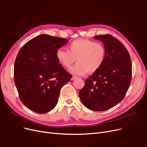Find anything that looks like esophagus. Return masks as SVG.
<instances>
[{
    "instance_id": "esophagus-1",
    "label": "esophagus",
    "mask_w": 147,
    "mask_h": 147,
    "mask_svg": "<svg viewBox=\"0 0 147 147\" xmlns=\"http://www.w3.org/2000/svg\"><path fill=\"white\" fill-rule=\"evenodd\" d=\"M76 78H77V76H75V75H73L72 77L71 78V80H75Z\"/></svg>"
}]
</instances>
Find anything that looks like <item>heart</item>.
<instances>
[{"label": "heart", "instance_id": "obj_1", "mask_svg": "<svg viewBox=\"0 0 147 147\" xmlns=\"http://www.w3.org/2000/svg\"><path fill=\"white\" fill-rule=\"evenodd\" d=\"M106 50L102 43L84 38L70 43L68 50L60 48L56 51L57 61L67 69H70L77 59V64L70 71L78 75L96 72L104 64Z\"/></svg>", "mask_w": 147, "mask_h": 147}]
</instances>
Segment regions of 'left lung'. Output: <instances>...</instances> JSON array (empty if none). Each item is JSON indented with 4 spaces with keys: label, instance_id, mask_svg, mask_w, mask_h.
Returning a JSON list of instances; mask_svg holds the SVG:
<instances>
[{
    "label": "left lung",
    "instance_id": "obj_1",
    "mask_svg": "<svg viewBox=\"0 0 147 147\" xmlns=\"http://www.w3.org/2000/svg\"><path fill=\"white\" fill-rule=\"evenodd\" d=\"M94 38L103 43L105 60L101 67L86 80L79 96L86 108L102 112L124 99L131 82V60L126 47L115 37L107 34Z\"/></svg>",
    "mask_w": 147,
    "mask_h": 147
}]
</instances>
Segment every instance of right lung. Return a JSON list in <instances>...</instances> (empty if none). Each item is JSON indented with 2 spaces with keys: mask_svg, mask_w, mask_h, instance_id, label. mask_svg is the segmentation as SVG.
I'll return each instance as SVG.
<instances>
[{
  "mask_svg": "<svg viewBox=\"0 0 147 147\" xmlns=\"http://www.w3.org/2000/svg\"><path fill=\"white\" fill-rule=\"evenodd\" d=\"M69 40L42 34L30 40L19 51L14 65V81L23 104L37 113L55 107L61 88L72 75L56 57V51Z\"/></svg>",
  "mask_w": 147,
  "mask_h": 147,
  "instance_id": "obj_1",
  "label": "right lung"
}]
</instances>
